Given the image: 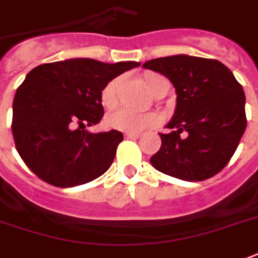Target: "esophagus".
<instances>
[{
	"label": "esophagus",
	"mask_w": 258,
	"mask_h": 258,
	"mask_svg": "<svg viewBox=\"0 0 258 258\" xmlns=\"http://www.w3.org/2000/svg\"><path fill=\"white\" fill-rule=\"evenodd\" d=\"M125 137H126V139H139L140 135H139V133H125Z\"/></svg>",
	"instance_id": "esophagus-1"
}]
</instances>
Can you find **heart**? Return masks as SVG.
<instances>
[{
  "label": "heart",
  "mask_w": 258,
  "mask_h": 258,
  "mask_svg": "<svg viewBox=\"0 0 258 258\" xmlns=\"http://www.w3.org/2000/svg\"><path fill=\"white\" fill-rule=\"evenodd\" d=\"M144 86L154 96L159 95L163 89L169 88L168 80L158 73H144L142 77ZM121 80L114 78L103 86L100 92V104L106 110H111L118 103V88ZM159 123V115L155 112H135L129 110H118L106 116V125L110 129L127 132V133H140Z\"/></svg>",
  "instance_id": "1"
}]
</instances>
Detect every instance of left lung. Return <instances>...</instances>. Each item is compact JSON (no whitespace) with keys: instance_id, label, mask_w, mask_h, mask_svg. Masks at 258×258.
Returning <instances> with one entry per match:
<instances>
[{"instance_id":"1","label":"left lung","mask_w":258,"mask_h":258,"mask_svg":"<svg viewBox=\"0 0 258 258\" xmlns=\"http://www.w3.org/2000/svg\"><path fill=\"white\" fill-rule=\"evenodd\" d=\"M144 69L165 75L177 103L161 133V148L150 162L159 172L185 181H202L224 168L246 129L245 92L219 60L176 54L146 61Z\"/></svg>"}]
</instances>
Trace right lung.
<instances>
[{"mask_svg": "<svg viewBox=\"0 0 258 258\" xmlns=\"http://www.w3.org/2000/svg\"><path fill=\"white\" fill-rule=\"evenodd\" d=\"M139 66L69 59L31 70L16 90L12 116L15 146L30 170L61 188L106 173L123 136L118 131L89 133L85 126L104 114L103 86Z\"/></svg>", "mask_w": 258, "mask_h": 258, "instance_id": "right-lung-1", "label": "right lung"}]
</instances>
